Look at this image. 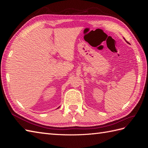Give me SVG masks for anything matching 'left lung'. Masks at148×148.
<instances>
[{"instance_id":"8db88e82","label":"left lung","mask_w":148,"mask_h":148,"mask_svg":"<svg viewBox=\"0 0 148 148\" xmlns=\"http://www.w3.org/2000/svg\"><path fill=\"white\" fill-rule=\"evenodd\" d=\"M123 39H125V38H123ZM125 41H126V40H125ZM126 42H127V41H126Z\"/></svg>"}]
</instances>
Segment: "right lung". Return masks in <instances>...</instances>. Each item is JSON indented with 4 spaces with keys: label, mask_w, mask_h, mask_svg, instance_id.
I'll use <instances>...</instances> for the list:
<instances>
[{
    "label": "right lung",
    "mask_w": 148,
    "mask_h": 148,
    "mask_svg": "<svg viewBox=\"0 0 148 148\" xmlns=\"http://www.w3.org/2000/svg\"><path fill=\"white\" fill-rule=\"evenodd\" d=\"M59 107H58V108H59ZM58 108H57V109H58Z\"/></svg>",
    "instance_id": "obj_1"
}]
</instances>
